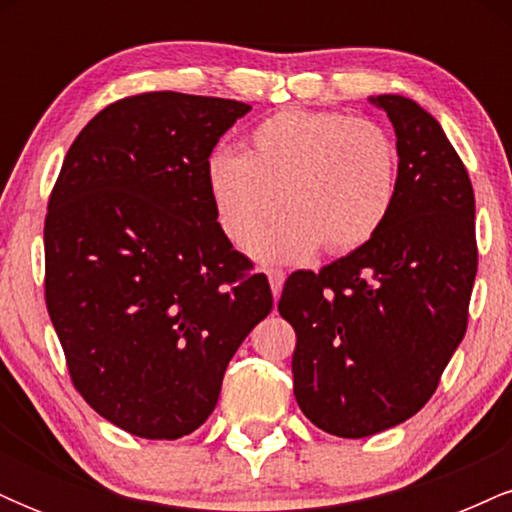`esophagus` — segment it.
Masks as SVG:
<instances>
[{
  "label": "esophagus",
  "instance_id": "obj_1",
  "mask_svg": "<svg viewBox=\"0 0 512 512\" xmlns=\"http://www.w3.org/2000/svg\"><path fill=\"white\" fill-rule=\"evenodd\" d=\"M267 276H269V286H272L274 298H276V301H279V296H281V286H284L286 274L281 272V269H267Z\"/></svg>",
  "mask_w": 512,
  "mask_h": 512
}]
</instances>
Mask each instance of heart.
I'll list each match as a JSON object with an SVG mask.
<instances>
[{
  "label": "heart",
  "instance_id": "b5f03b06",
  "mask_svg": "<svg viewBox=\"0 0 512 512\" xmlns=\"http://www.w3.org/2000/svg\"><path fill=\"white\" fill-rule=\"evenodd\" d=\"M399 146L383 125L334 110H281L250 132L245 154L211 151L204 163L216 221L243 248L281 204L289 214L257 240L267 262H298L325 245H366L397 202Z\"/></svg>",
  "mask_w": 512,
  "mask_h": 512
}]
</instances>
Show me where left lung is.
<instances>
[{
	"label": "left lung",
	"instance_id": "1",
	"mask_svg": "<svg viewBox=\"0 0 512 512\" xmlns=\"http://www.w3.org/2000/svg\"><path fill=\"white\" fill-rule=\"evenodd\" d=\"M370 103L397 134L395 207L366 245L293 272L279 301L298 407L339 438L402 424L431 399L467 332L479 257L472 182L436 117L392 93Z\"/></svg>",
	"mask_w": 512,
	"mask_h": 512
}]
</instances>
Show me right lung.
Instances as JSON below:
<instances>
[{
	"mask_svg": "<svg viewBox=\"0 0 512 512\" xmlns=\"http://www.w3.org/2000/svg\"><path fill=\"white\" fill-rule=\"evenodd\" d=\"M250 110L151 91L110 103L64 156L45 216V303L79 395L175 440L219 402L272 289L216 221L204 163Z\"/></svg>",
	"mask_w": 512,
	"mask_h": 512,
	"instance_id": "right-lung-1",
	"label": "right lung"
}]
</instances>
